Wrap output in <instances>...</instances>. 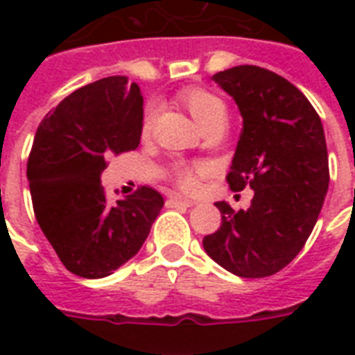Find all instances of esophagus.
<instances>
[{
    "label": "esophagus",
    "instance_id": "34e87169",
    "mask_svg": "<svg viewBox=\"0 0 355 355\" xmlns=\"http://www.w3.org/2000/svg\"><path fill=\"white\" fill-rule=\"evenodd\" d=\"M167 206H186V208H189V206H193V200L184 199L180 195H171L167 199Z\"/></svg>",
    "mask_w": 355,
    "mask_h": 355
}]
</instances>
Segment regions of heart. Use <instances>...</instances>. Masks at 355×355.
Segmentation results:
<instances>
[{
  "label": "heart",
  "instance_id": "1",
  "mask_svg": "<svg viewBox=\"0 0 355 355\" xmlns=\"http://www.w3.org/2000/svg\"><path fill=\"white\" fill-rule=\"evenodd\" d=\"M182 101L186 105V108L189 110V114L193 116V119L199 123V127L205 130L210 125H216L219 121H227V107L225 103L219 99L217 96L210 94L206 90H199V88H193V90H188L182 94ZM156 112L158 108L156 105H150L147 110H145L144 123H141V130L144 134H147L153 128V123H155ZM200 167L199 166H177L173 169V177L178 182V186L184 189H193L197 186V177H199Z\"/></svg>",
  "mask_w": 355,
  "mask_h": 355
}]
</instances>
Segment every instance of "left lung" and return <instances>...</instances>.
Here are the masks:
<instances>
[{"label":"left lung","instance_id":"left-lung-1","mask_svg":"<svg viewBox=\"0 0 355 355\" xmlns=\"http://www.w3.org/2000/svg\"><path fill=\"white\" fill-rule=\"evenodd\" d=\"M243 118L227 180L232 191L254 189L250 208L221 200L219 230L202 239L206 254L241 278L284 269L302 250L324 202L330 171L319 114L297 86L258 66L211 77Z\"/></svg>","mask_w":355,"mask_h":355}]
</instances>
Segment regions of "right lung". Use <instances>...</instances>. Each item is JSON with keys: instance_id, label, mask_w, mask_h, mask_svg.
<instances>
[{"instance_id": "add662e5", "label": "right lung", "mask_w": 355, "mask_h": 355, "mask_svg": "<svg viewBox=\"0 0 355 355\" xmlns=\"http://www.w3.org/2000/svg\"><path fill=\"white\" fill-rule=\"evenodd\" d=\"M141 123L139 86L114 75L75 90L35 134L27 180L36 221L80 278H105L136 256L164 206L147 186L116 202L101 186L105 158L136 149Z\"/></svg>"}]
</instances>
